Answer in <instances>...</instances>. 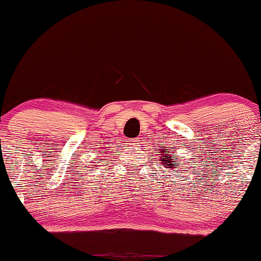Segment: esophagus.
Here are the masks:
<instances>
[{
  "label": "esophagus",
  "instance_id": "esophagus-1",
  "mask_svg": "<svg viewBox=\"0 0 261 261\" xmlns=\"http://www.w3.org/2000/svg\"><path fill=\"white\" fill-rule=\"evenodd\" d=\"M128 145H130V146H136V141H134V140H130V141H128Z\"/></svg>",
  "mask_w": 261,
  "mask_h": 261
}]
</instances>
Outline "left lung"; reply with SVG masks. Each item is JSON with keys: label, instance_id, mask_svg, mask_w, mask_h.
I'll return each mask as SVG.
<instances>
[{"label": "left lung", "instance_id": "left-lung-1", "mask_svg": "<svg viewBox=\"0 0 261 261\" xmlns=\"http://www.w3.org/2000/svg\"><path fill=\"white\" fill-rule=\"evenodd\" d=\"M158 153V158H160V163L162 166H164V168H170L174 169L175 168V161H178V158L174 157L175 153V148H170V147H166V146H160V148H157Z\"/></svg>", "mask_w": 261, "mask_h": 261}]
</instances>
